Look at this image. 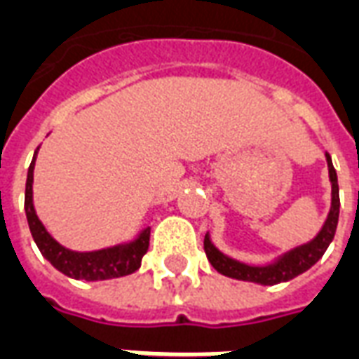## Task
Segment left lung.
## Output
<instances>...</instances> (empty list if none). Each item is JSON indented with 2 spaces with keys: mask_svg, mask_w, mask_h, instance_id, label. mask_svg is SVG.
<instances>
[{
  "mask_svg": "<svg viewBox=\"0 0 359 359\" xmlns=\"http://www.w3.org/2000/svg\"><path fill=\"white\" fill-rule=\"evenodd\" d=\"M327 158V168H330V179H332V210H330V216L325 220L324 228L316 237H314L311 243L307 245L295 248L292 252H288L286 256L278 259L277 264L267 265V267H254V265L241 264V262H235V259L224 256L222 252H218L212 243L209 241V235H205L203 246L205 254L209 258L210 265L215 267L218 273H222L229 278H237V280H248V283H258L265 284V286H273V284L286 283V280H292L301 273H305L307 269H311L316 262H318L324 252L327 250V246L335 237V229H337L339 222V207H341V201H339V184H337V171L333 168L332 156L325 154Z\"/></svg>",
  "mask_w": 359,
  "mask_h": 359,
  "instance_id": "left-lung-1",
  "label": "left lung"
}]
</instances>
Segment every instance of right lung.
Segmentation results:
<instances>
[{"instance_id":"obj_1","label":"right lung","mask_w":359,"mask_h":359,"mask_svg":"<svg viewBox=\"0 0 359 359\" xmlns=\"http://www.w3.org/2000/svg\"><path fill=\"white\" fill-rule=\"evenodd\" d=\"M35 150L34 160L29 163L26 180V207L27 224L29 231L34 235V241L39 246L41 254L45 256L58 271L71 278H82V280H105V278H118L135 273L141 267V259L149 250L150 229L147 228L130 245L114 246L109 250H97V252H73L65 246L52 239L45 226L39 222L34 209V168H35Z\"/></svg>"}]
</instances>
